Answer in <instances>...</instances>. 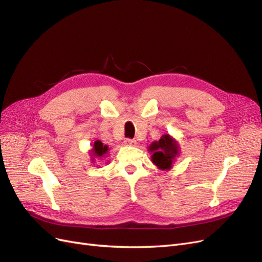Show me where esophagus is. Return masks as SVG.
Returning <instances> with one entry per match:
<instances>
[{
	"label": "esophagus",
	"mask_w": 262,
	"mask_h": 262,
	"mask_svg": "<svg viewBox=\"0 0 262 262\" xmlns=\"http://www.w3.org/2000/svg\"><path fill=\"white\" fill-rule=\"evenodd\" d=\"M124 143L126 144V145H134L137 143V141L134 140V139H125L124 140Z\"/></svg>",
	"instance_id": "obj_1"
}]
</instances>
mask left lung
Masks as SVG:
<instances>
[{
    "label": "left lung",
    "mask_w": 262,
    "mask_h": 262,
    "mask_svg": "<svg viewBox=\"0 0 262 262\" xmlns=\"http://www.w3.org/2000/svg\"><path fill=\"white\" fill-rule=\"evenodd\" d=\"M149 149L154 152L152 155L153 163L161 169H169L179 152L176 141L172 140L168 134L163 136L160 141L154 142L149 146Z\"/></svg>",
    "instance_id": "obj_1"
}]
</instances>
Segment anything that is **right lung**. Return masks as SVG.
<instances>
[{
    "mask_svg": "<svg viewBox=\"0 0 262 262\" xmlns=\"http://www.w3.org/2000/svg\"><path fill=\"white\" fill-rule=\"evenodd\" d=\"M108 150V146L107 145H104L101 143L100 141H96L94 143V148H93V152H94V155L97 156V157H101L104 156Z\"/></svg>",
    "mask_w": 262,
    "mask_h": 262,
    "instance_id": "1",
    "label": "right lung"
}]
</instances>
